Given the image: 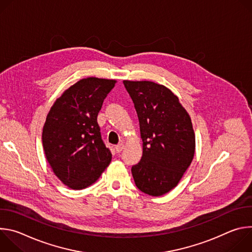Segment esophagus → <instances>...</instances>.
I'll return each mask as SVG.
<instances>
[{"mask_svg": "<svg viewBox=\"0 0 252 252\" xmlns=\"http://www.w3.org/2000/svg\"><path fill=\"white\" fill-rule=\"evenodd\" d=\"M123 150H124V145H123V143H120V145L116 146V152H117L118 154L122 153V152H123Z\"/></svg>", "mask_w": 252, "mask_h": 252, "instance_id": "34e87169", "label": "esophagus"}]
</instances>
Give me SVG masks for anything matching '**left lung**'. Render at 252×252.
<instances>
[{
	"instance_id": "left-lung-1",
	"label": "left lung",
	"mask_w": 252,
	"mask_h": 252,
	"mask_svg": "<svg viewBox=\"0 0 252 252\" xmlns=\"http://www.w3.org/2000/svg\"><path fill=\"white\" fill-rule=\"evenodd\" d=\"M136 111L142 157L132 165L137 189L149 195L170 191L190 165L195 150L191 120L178 97L153 82L124 81Z\"/></svg>"
}]
</instances>
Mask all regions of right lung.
I'll list each match as a JSON object with an SVG mask.
<instances>
[{
  "label": "right lung",
  "instance_id": "obj_1",
  "mask_svg": "<svg viewBox=\"0 0 252 252\" xmlns=\"http://www.w3.org/2000/svg\"><path fill=\"white\" fill-rule=\"evenodd\" d=\"M115 85V80L83 79L55 101L47 116L45 155L55 174L70 189L93 185L112 160L96 118Z\"/></svg>",
  "mask_w": 252,
  "mask_h": 252
}]
</instances>
